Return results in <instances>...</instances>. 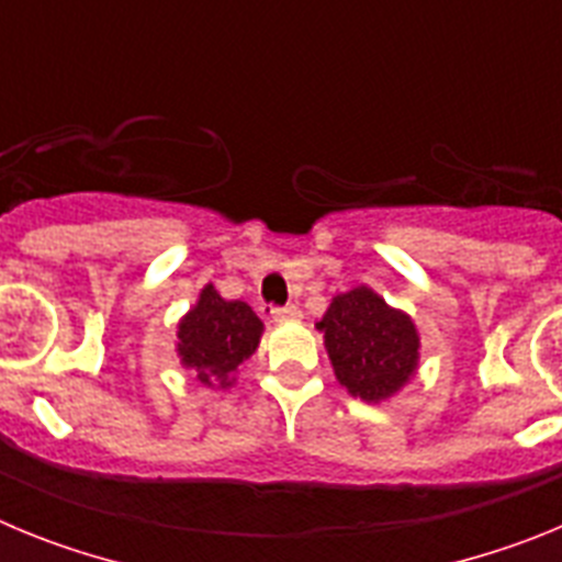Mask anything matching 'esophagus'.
<instances>
[{
	"mask_svg": "<svg viewBox=\"0 0 562 562\" xmlns=\"http://www.w3.org/2000/svg\"><path fill=\"white\" fill-rule=\"evenodd\" d=\"M272 321H276V324L301 321V310H297V306H278V310H272Z\"/></svg>",
	"mask_w": 562,
	"mask_h": 562,
	"instance_id": "1",
	"label": "esophagus"
}]
</instances>
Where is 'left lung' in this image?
<instances>
[{"mask_svg":"<svg viewBox=\"0 0 562 562\" xmlns=\"http://www.w3.org/2000/svg\"><path fill=\"white\" fill-rule=\"evenodd\" d=\"M337 382L355 400L385 402L419 371V329L408 312L360 284L331 297L317 321Z\"/></svg>","mask_w":562,"mask_h":562,"instance_id":"8db88e82","label":"left lung"}]
</instances>
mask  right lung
Segmentation results:
<instances>
[{"label":"right lung","mask_w":562,"mask_h":562,"mask_svg":"<svg viewBox=\"0 0 562 562\" xmlns=\"http://www.w3.org/2000/svg\"><path fill=\"white\" fill-rule=\"evenodd\" d=\"M265 324L245 301H225L216 286L205 284L196 304L180 317L173 351L182 369L211 391L236 385V374L247 357L256 355Z\"/></svg>","instance_id":"add662e5"}]
</instances>
